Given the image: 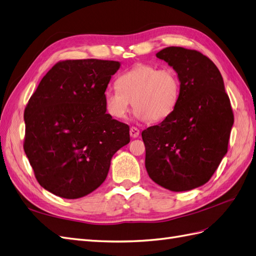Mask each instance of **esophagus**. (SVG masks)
Masks as SVG:
<instances>
[{
    "label": "esophagus",
    "mask_w": 256,
    "mask_h": 256,
    "mask_svg": "<svg viewBox=\"0 0 256 256\" xmlns=\"http://www.w3.org/2000/svg\"><path fill=\"white\" fill-rule=\"evenodd\" d=\"M138 134H140V130H138L136 127L130 128V136L131 138H138Z\"/></svg>",
    "instance_id": "obj_1"
}]
</instances>
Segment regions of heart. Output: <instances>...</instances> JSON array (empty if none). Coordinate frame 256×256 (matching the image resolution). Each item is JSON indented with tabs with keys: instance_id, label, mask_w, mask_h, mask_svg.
I'll use <instances>...</instances> for the list:
<instances>
[{
	"instance_id": "1",
	"label": "heart",
	"mask_w": 256,
	"mask_h": 256,
	"mask_svg": "<svg viewBox=\"0 0 256 256\" xmlns=\"http://www.w3.org/2000/svg\"><path fill=\"white\" fill-rule=\"evenodd\" d=\"M118 88L104 92L106 109L116 120H124L134 104L138 120L161 122L171 115L178 104L180 82L172 68L138 64L122 74Z\"/></svg>"
}]
</instances>
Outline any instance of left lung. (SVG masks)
<instances>
[{"instance_id": "left-lung-1", "label": "left lung", "mask_w": 256, "mask_h": 256, "mask_svg": "<svg viewBox=\"0 0 256 256\" xmlns=\"http://www.w3.org/2000/svg\"><path fill=\"white\" fill-rule=\"evenodd\" d=\"M156 56L177 72L180 92L174 112L142 132L152 180L175 192L206 184L228 152L234 114L219 69L204 54L168 47Z\"/></svg>"}]
</instances>
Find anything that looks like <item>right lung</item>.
<instances>
[{
  "label": "right lung",
  "instance_id": "right-lung-1",
  "mask_svg": "<svg viewBox=\"0 0 256 256\" xmlns=\"http://www.w3.org/2000/svg\"><path fill=\"white\" fill-rule=\"evenodd\" d=\"M120 64L67 60L42 79L24 110V152L42 188L79 198L106 178L113 154L130 142L129 126L106 114L104 92Z\"/></svg>",
  "mask_w": 256,
  "mask_h": 256
}]
</instances>
